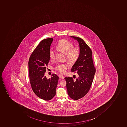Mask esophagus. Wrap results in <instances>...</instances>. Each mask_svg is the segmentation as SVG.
<instances>
[{
	"mask_svg": "<svg viewBox=\"0 0 127 127\" xmlns=\"http://www.w3.org/2000/svg\"><path fill=\"white\" fill-rule=\"evenodd\" d=\"M59 77L60 79H64V77L63 76V75H59Z\"/></svg>",
	"mask_w": 127,
	"mask_h": 127,
	"instance_id": "34e87169",
	"label": "esophagus"
}]
</instances>
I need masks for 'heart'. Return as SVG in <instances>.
<instances>
[{"label":"heart","mask_w":127,"mask_h":127,"mask_svg":"<svg viewBox=\"0 0 127 127\" xmlns=\"http://www.w3.org/2000/svg\"><path fill=\"white\" fill-rule=\"evenodd\" d=\"M56 49L61 52L65 54L67 60L70 63L76 62L79 57L80 50L78 47H74L73 44L67 40L61 41L56 47ZM50 59L52 60L55 58V53L53 50H51L49 52ZM68 67L66 64H58L55 67L56 69L61 73L65 72Z\"/></svg>","instance_id":"1"}]
</instances>
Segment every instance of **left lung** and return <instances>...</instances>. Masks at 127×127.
Wrapping results in <instances>:
<instances>
[{"label":"left lung","instance_id":"1","mask_svg":"<svg viewBox=\"0 0 127 127\" xmlns=\"http://www.w3.org/2000/svg\"><path fill=\"white\" fill-rule=\"evenodd\" d=\"M79 43L80 50L78 60L73 65L71 71L77 72L79 77L75 80L72 77H65L69 96L74 100L84 97L90 89L96 69L92 59L91 50L82 38L70 36Z\"/></svg>","mask_w":127,"mask_h":127}]
</instances>
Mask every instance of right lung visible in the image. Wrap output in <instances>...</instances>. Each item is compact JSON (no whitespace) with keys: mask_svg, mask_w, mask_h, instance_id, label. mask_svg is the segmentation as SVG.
I'll list each match as a JSON object with an SVG mask.
<instances>
[{"mask_svg":"<svg viewBox=\"0 0 127 127\" xmlns=\"http://www.w3.org/2000/svg\"><path fill=\"white\" fill-rule=\"evenodd\" d=\"M53 40L52 38H50L41 41L31 55L28 63L32 89L38 97L46 101L55 95L59 79L55 74L48 79L44 76L50 60L49 53Z\"/></svg>","mask_w":127,"mask_h":127,"instance_id":"right-lung-1","label":"right lung"}]
</instances>
